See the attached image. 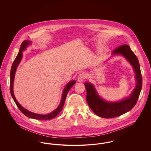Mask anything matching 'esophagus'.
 I'll use <instances>...</instances> for the list:
<instances>
[{"mask_svg":"<svg viewBox=\"0 0 151 151\" xmlns=\"http://www.w3.org/2000/svg\"><path fill=\"white\" fill-rule=\"evenodd\" d=\"M86 75H84V74H83V73H81V74H80V75H79V76H78V81H79V82H81V81H83L84 79H86Z\"/></svg>","mask_w":151,"mask_h":151,"instance_id":"34e87169","label":"esophagus"}]
</instances>
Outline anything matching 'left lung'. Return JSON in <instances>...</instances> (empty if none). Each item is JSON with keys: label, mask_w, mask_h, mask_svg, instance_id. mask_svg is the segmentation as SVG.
Listing matches in <instances>:
<instances>
[{"label": "left lung", "mask_w": 151, "mask_h": 151, "mask_svg": "<svg viewBox=\"0 0 151 151\" xmlns=\"http://www.w3.org/2000/svg\"><path fill=\"white\" fill-rule=\"evenodd\" d=\"M113 55H122L131 65L135 73L137 85L129 97L118 102H108L103 100L91 83L84 85L86 91L88 104L94 113L104 118H111L122 115L131 110L137 104L142 88V76L139 60L127 45H123L113 51Z\"/></svg>", "instance_id": "8db88e82"}]
</instances>
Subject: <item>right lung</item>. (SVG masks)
I'll use <instances>...</instances> for the list:
<instances>
[{"mask_svg": "<svg viewBox=\"0 0 151 151\" xmlns=\"http://www.w3.org/2000/svg\"><path fill=\"white\" fill-rule=\"evenodd\" d=\"M29 44H31V41H27V40H25L24 41L22 42V43L21 45L20 46V49L19 52L17 55V57L15 58L14 60V62L12 64V65L11 67V72H10V92H11V94L14 100V102L16 103L17 106L20 109V110L22 111V113L25 115H26L27 116L30 118H33V119H38V120H48V119H51L54 118H55L56 116H57L59 113L60 112V111L62 110V108L63 107L64 104H65V100L67 97V95L68 92H69V91L70 90V89L76 83V81L75 80L71 81L69 83H68L67 84V85L65 86V89L63 91V94H62V99L60 101V102L59 105V106H58V108L52 112H51L50 114H45V115H42V114H36L34 113H32L31 111H30L29 110L25 109V108H23L22 106L19 103L17 102V101L16 100L15 97H14V91H13V86H14V75H15V72L16 71L17 67L18 66L19 64L20 63L21 60H22V51L25 50L27 46L29 45Z\"/></svg>", "mask_w": 151, "mask_h": 151, "instance_id": "add662e5", "label": "right lung"}]
</instances>
